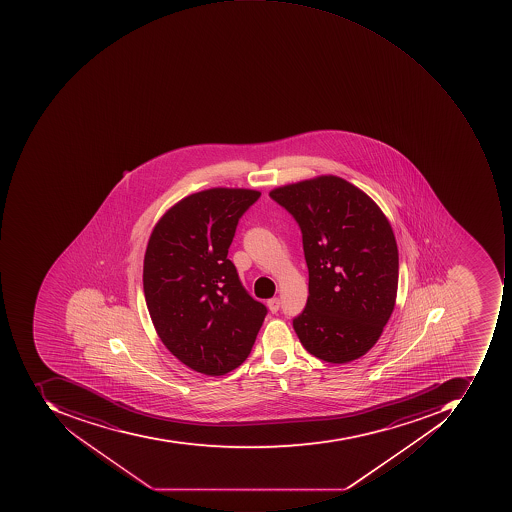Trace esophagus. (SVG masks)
<instances>
[{"label": "esophagus", "instance_id": "1", "mask_svg": "<svg viewBox=\"0 0 512 512\" xmlns=\"http://www.w3.org/2000/svg\"><path fill=\"white\" fill-rule=\"evenodd\" d=\"M268 308L269 311L272 312V314H275V312H278V309H280V298H271V300H268Z\"/></svg>", "mask_w": 512, "mask_h": 512}]
</instances>
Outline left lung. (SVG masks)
Returning <instances> with one entry per match:
<instances>
[{"instance_id": "left-lung-1", "label": "left lung", "mask_w": 512, "mask_h": 512, "mask_svg": "<svg viewBox=\"0 0 512 512\" xmlns=\"http://www.w3.org/2000/svg\"><path fill=\"white\" fill-rule=\"evenodd\" d=\"M300 226L309 271L306 308L294 329L309 354L348 363L377 343L394 311L398 249L369 195L335 175L269 192Z\"/></svg>"}]
</instances>
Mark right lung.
I'll return each mask as SVG.
<instances>
[{"label": "right lung", "mask_w": 512, "mask_h": 512, "mask_svg": "<svg viewBox=\"0 0 512 512\" xmlns=\"http://www.w3.org/2000/svg\"><path fill=\"white\" fill-rule=\"evenodd\" d=\"M252 189L212 188L174 204L144 254L143 289L158 337L200 374H228L251 354L268 309L243 288L228 249Z\"/></svg>", "instance_id": "right-lung-1"}]
</instances>
